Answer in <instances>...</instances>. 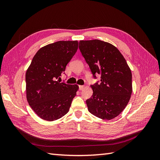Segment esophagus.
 Returning a JSON list of instances; mask_svg holds the SVG:
<instances>
[{
	"instance_id": "obj_1",
	"label": "esophagus",
	"mask_w": 160,
	"mask_h": 160,
	"mask_svg": "<svg viewBox=\"0 0 160 160\" xmlns=\"http://www.w3.org/2000/svg\"><path fill=\"white\" fill-rule=\"evenodd\" d=\"M79 90L81 91V90H83L84 88H85V86H83V85H79Z\"/></svg>"
}]
</instances>
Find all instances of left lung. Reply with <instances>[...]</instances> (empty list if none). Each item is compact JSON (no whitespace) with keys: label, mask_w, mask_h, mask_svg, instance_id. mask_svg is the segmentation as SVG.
I'll return each mask as SVG.
<instances>
[{"label":"left lung","mask_w":160,"mask_h":160,"mask_svg":"<svg viewBox=\"0 0 160 160\" xmlns=\"http://www.w3.org/2000/svg\"><path fill=\"white\" fill-rule=\"evenodd\" d=\"M82 55L101 83L91 85V98L86 101L89 112L100 119L110 120L126 107L132 93V75L125 58L111 43L98 39L80 41Z\"/></svg>","instance_id":"8db88e82"}]
</instances>
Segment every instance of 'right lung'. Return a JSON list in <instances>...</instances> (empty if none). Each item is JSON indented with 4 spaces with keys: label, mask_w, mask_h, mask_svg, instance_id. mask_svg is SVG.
<instances>
[{
    "label": "right lung",
    "mask_w": 160,
    "mask_h": 160,
    "mask_svg": "<svg viewBox=\"0 0 160 160\" xmlns=\"http://www.w3.org/2000/svg\"><path fill=\"white\" fill-rule=\"evenodd\" d=\"M77 41H60L38 50L27 70L28 104L40 118L52 122L68 113L79 86L57 81L78 49Z\"/></svg>",
    "instance_id": "1"
}]
</instances>
